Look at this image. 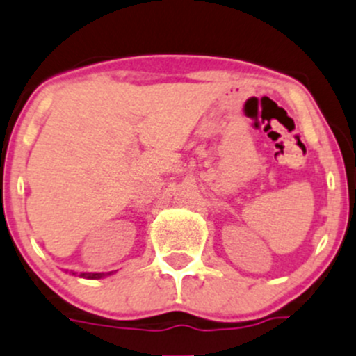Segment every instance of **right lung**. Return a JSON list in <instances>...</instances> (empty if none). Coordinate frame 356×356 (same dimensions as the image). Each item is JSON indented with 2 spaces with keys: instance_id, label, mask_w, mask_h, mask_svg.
Returning <instances> with one entry per match:
<instances>
[{
  "instance_id": "right-lung-1",
  "label": "right lung",
  "mask_w": 356,
  "mask_h": 356,
  "mask_svg": "<svg viewBox=\"0 0 356 356\" xmlns=\"http://www.w3.org/2000/svg\"><path fill=\"white\" fill-rule=\"evenodd\" d=\"M71 273L76 275L74 271H71ZM108 275H111V273H79V277L90 278V280H99V278H104V277H108Z\"/></svg>"
}]
</instances>
